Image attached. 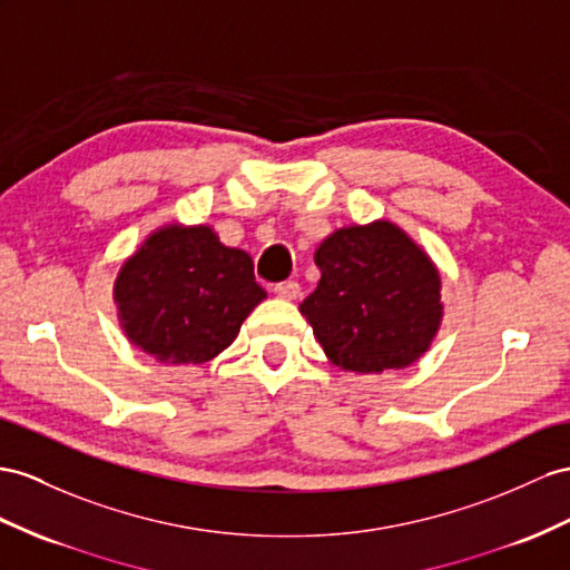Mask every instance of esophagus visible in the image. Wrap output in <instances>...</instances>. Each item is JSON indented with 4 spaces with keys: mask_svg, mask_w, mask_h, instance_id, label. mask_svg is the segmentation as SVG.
<instances>
[{
    "mask_svg": "<svg viewBox=\"0 0 570 570\" xmlns=\"http://www.w3.org/2000/svg\"><path fill=\"white\" fill-rule=\"evenodd\" d=\"M274 294L284 301H296L301 296V286L298 282H282L274 286Z\"/></svg>",
    "mask_w": 570,
    "mask_h": 570,
    "instance_id": "1",
    "label": "esophagus"
}]
</instances>
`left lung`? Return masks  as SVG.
I'll list each match as a JSON object with an SVG mask.
<instances>
[{"mask_svg": "<svg viewBox=\"0 0 570 570\" xmlns=\"http://www.w3.org/2000/svg\"><path fill=\"white\" fill-rule=\"evenodd\" d=\"M320 282L298 311L342 371L412 366L441 330V272L392 222L344 226L315 250Z\"/></svg>", "mask_w": 570, "mask_h": 570, "instance_id": "obj_1", "label": "left lung"}]
</instances>
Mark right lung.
Masks as SVG:
<instances>
[{"label":"right lung","instance_id":"add662e5","mask_svg":"<svg viewBox=\"0 0 570 570\" xmlns=\"http://www.w3.org/2000/svg\"><path fill=\"white\" fill-rule=\"evenodd\" d=\"M112 298L127 340L160 363H207L238 337L267 291L253 259L212 226L168 224L146 236L115 276Z\"/></svg>","mask_w":570,"mask_h":570}]
</instances>
